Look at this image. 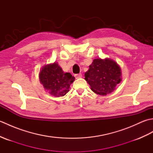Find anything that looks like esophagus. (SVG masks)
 <instances>
[{"label":"esophagus","instance_id":"obj_1","mask_svg":"<svg viewBox=\"0 0 153 153\" xmlns=\"http://www.w3.org/2000/svg\"><path fill=\"white\" fill-rule=\"evenodd\" d=\"M75 77H76V78H80V77H82V74H76V75H75Z\"/></svg>","mask_w":153,"mask_h":153}]
</instances>
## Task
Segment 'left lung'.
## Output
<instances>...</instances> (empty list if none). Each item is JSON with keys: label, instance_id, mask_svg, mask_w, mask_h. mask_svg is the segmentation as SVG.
<instances>
[{"label": "left lung", "instance_id": "obj_1", "mask_svg": "<svg viewBox=\"0 0 153 153\" xmlns=\"http://www.w3.org/2000/svg\"><path fill=\"white\" fill-rule=\"evenodd\" d=\"M85 77L94 93L106 95L113 92L122 81V72L119 65L113 60L97 58L89 66Z\"/></svg>", "mask_w": 153, "mask_h": 153}]
</instances>
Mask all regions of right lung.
Returning a JSON list of instances; mask_svg holds the SVG:
<instances>
[{
    "label": "right lung",
    "instance_id": "obj_1",
    "mask_svg": "<svg viewBox=\"0 0 153 153\" xmlns=\"http://www.w3.org/2000/svg\"><path fill=\"white\" fill-rule=\"evenodd\" d=\"M39 80L47 92L51 95L63 97L69 91L75 77L70 73H64L56 62L45 65L39 72Z\"/></svg>",
    "mask_w": 153,
    "mask_h": 153
}]
</instances>
